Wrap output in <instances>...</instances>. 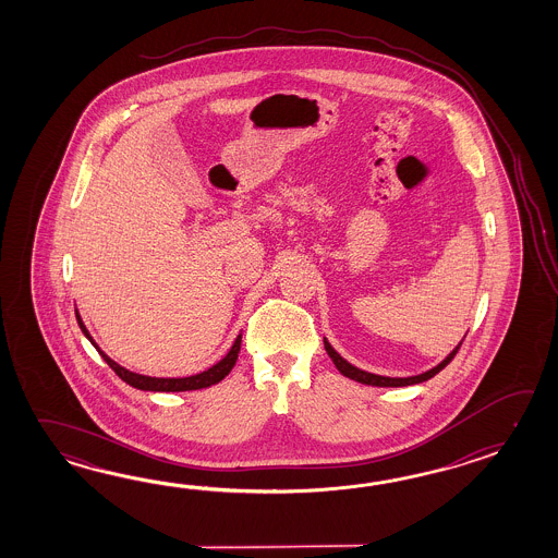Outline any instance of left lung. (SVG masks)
Listing matches in <instances>:
<instances>
[{
	"label": "left lung",
	"instance_id": "1",
	"mask_svg": "<svg viewBox=\"0 0 558 558\" xmlns=\"http://www.w3.org/2000/svg\"><path fill=\"white\" fill-rule=\"evenodd\" d=\"M463 341L457 344V349L452 351L451 355L447 356V359H445L442 363H439L437 367L430 368L427 373H421V375H416V377H404V379L403 377H399V379H395V377H380V375H373V373H367V371H361V368L353 367L351 363H347L343 356L339 355V353L332 349L327 339H325V351H327V355L331 356L335 367L339 368V373L344 375V377H349V379L356 380V383H363V385H373V387H407V385H416V383L428 380L430 377H435L437 373H440V371L447 367V365L451 363L452 359H454V355H457V351L461 349Z\"/></svg>",
	"mask_w": 558,
	"mask_h": 558
}]
</instances>
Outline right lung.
<instances>
[{"mask_svg":"<svg viewBox=\"0 0 558 558\" xmlns=\"http://www.w3.org/2000/svg\"><path fill=\"white\" fill-rule=\"evenodd\" d=\"M75 317H77V323H80V329L84 331L85 337H87V339L92 341V344H94L95 349L99 351V355L104 356V361H106L107 365L116 371V375H118L119 379L125 380L128 385L135 387V389H142V391H197V389L211 387L215 383L226 379L227 375L231 373V368H233L235 361H238L239 349H241V335H238V339H235L233 347L229 349V353H227V355L223 356L217 365H214V367L203 371L199 375H193V377H183V379H155V377H145V375L131 373L128 368H123L121 365H118L116 361H111V359H109V356H107L106 353L95 344L94 339H92V335H89V331L85 329L82 317H80L77 313H75Z\"/></svg>","mask_w":558,"mask_h":558,"instance_id":"right-lung-1","label":"right lung"}]
</instances>
